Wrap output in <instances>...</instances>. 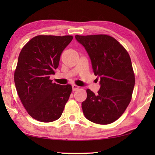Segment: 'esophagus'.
<instances>
[{"label":"esophagus","mask_w":155,"mask_h":155,"mask_svg":"<svg viewBox=\"0 0 155 155\" xmlns=\"http://www.w3.org/2000/svg\"><path fill=\"white\" fill-rule=\"evenodd\" d=\"M72 87H73V91H76V90H78V89L80 88V87L78 86V85H76V84H73V85H72Z\"/></svg>","instance_id":"1"}]
</instances>
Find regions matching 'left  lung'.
Returning <instances> with one entry per match:
<instances>
[{
	"instance_id": "8db88e82",
	"label": "left lung",
	"mask_w": 155,
	"mask_h": 155,
	"mask_svg": "<svg viewBox=\"0 0 155 155\" xmlns=\"http://www.w3.org/2000/svg\"><path fill=\"white\" fill-rule=\"evenodd\" d=\"M91 59L94 75L100 78L97 94L87 90L82 103L87 119L97 124H111L126 111L132 99L135 74L130 57L116 39L107 35H76Z\"/></svg>"
}]
</instances>
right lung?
<instances>
[{"label": "right lung", "mask_w": 155, "mask_h": 155, "mask_svg": "<svg viewBox=\"0 0 155 155\" xmlns=\"http://www.w3.org/2000/svg\"><path fill=\"white\" fill-rule=\"evenodd\" d=\"M71 35H38L21 50L14 73L21 102L29 115L38 121L58 119L72 92V86L50 79L58 67L61 55L71 43Z\"/></svg>", "instance_id": "1"}]
</instances>
